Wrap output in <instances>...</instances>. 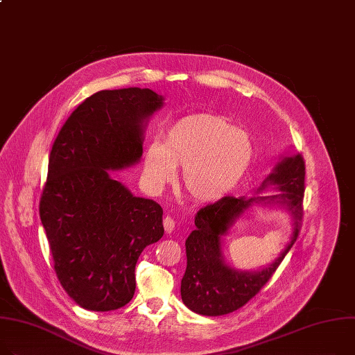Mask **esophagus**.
<instances>
[{
	"label": "esophagus",
	"mask_w": 355,
	"mask_h": 355,
	"mask_svg": "<svg viewBox=\"0 0 355 355\" xmlns=\"http://www.w3.org/2000/svg\"><path fill=\"white\" fill-rule=\"evenodd\" d=\"M162 224H164V230H165V232H167V234H171L174 231V228H175V221L171 217H168V216L162 220Z\"/></svg>",
	"instance_id": "obj_1"
}]
</instances>
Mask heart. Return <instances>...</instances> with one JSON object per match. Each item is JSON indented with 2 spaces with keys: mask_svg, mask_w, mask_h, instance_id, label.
Instances as JSON below:
<instances>
[{
  "mask_svg": "<svg viewBox=\"0 0 355 355\" xmlns=\"http://www.w3.org/2000/svg\"><path fill=\"white\" fill-rule=\"evenodd\" d=\"M254 159L251 137L224 116L188 115L151 144L144 154V177L161 188L182 167L185 191L201 202L218 201L232 193L248 174Z\"/></svg>",
  "mask_w": 355,
  "mask_h": 355,
  "instance_id": "1",
  "label": "heart"
}]
</instances>
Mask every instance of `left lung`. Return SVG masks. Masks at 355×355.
I'll use <instances>...</instances> for the list:
<instances>
[{
    "label": "left lung",
    "instance_id": "obj_1",
    "mask_svg": "<svg viewBox=\"0 0 355 355\" xmlns=\"http://www.w3.org/2000/svg\"><path fill=\"white\" fill-rule=\"evenodd\" d=\"M268 185H274L279 193L268 197H224L197 212L196 230L185 241L187 270L181 279V298L191 311L217 317L241 309L267 284L297 241L305 190L302 155L282 158L257 191H264ZM252 203H279L287 207L295 220V232L292 241L271 266L259 272H240L223 261L220 240Z\"/></svg>",
    "mask_w": 355,
    "mask_h": 355
}]
</instances>
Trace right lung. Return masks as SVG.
Returning <instances> with one entry per match:
<instances>
[{
    "label": "right lung",
    "mask_w": 355,
    "mask_h": 355,
    "mask_svg": "<svg viewBox=\"0 0 355 355\" xmlns=\"http://www.w3.org/2000/svg\"><path fill=\"white\" fill-rule=\"evenodd\" d=\"M162 103L148 88L98 91L53 144L40 217L58 281L85 310L128 304L138 257L164 234L161 205L132 196L108 171L139 161L146 124Z\"/></svg>",
    "instance_id": "add662e5"
}]
</instances>
